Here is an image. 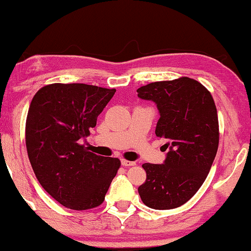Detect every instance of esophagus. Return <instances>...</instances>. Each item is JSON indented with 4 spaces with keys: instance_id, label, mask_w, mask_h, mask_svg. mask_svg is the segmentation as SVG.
I'll return each mask as SVG.
<instances>
[{
    "instance_id": "esophagus-1",
    "label": "esophagus",
    "mask_w": 251,
    "mask_h": 251,
    "mask_svg": "<svg viewBox=\"0 0 251 251\" xmlns=\"http://www.w3.org/2000/svg\"><path fill=\"white\" fill-rule=\"evenodd\" d=\"M121 164L123 166H133L136 163L131 162V161H128V159H121Z\"/></svg>"
}]
</instances>
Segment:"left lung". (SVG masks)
Wrapping results in <instances>:
<instances>
[{
	"instance_id": "1",
	"label": "left lung",
	"mask_w": 251,
	"mask_h": 251,
	"mask_svg": "<svg viewBox=\"0 0 251 251\" xmlns=\"http://www.w3.org/2000/svg\"><path fill=\"white\" fill-rule=\"evenodd\" d=\"M159 111L155 133L169 151L163 164H143L147 177L138 188L141 201L154 209L180 207L206 180L219 148V119L210 93L188 77L156 81L137 89Z\"/></svg>"
}]
</instances>
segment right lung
Instances as JSON below:
<instances>
[{
  "label": "right lung",
  "instance_id": "add662e5",
  "mask_svg": "<svg viewBox=\"0 0 251 251\" xmlns=\"http://www.w3.org/2000/svg\"><path fill=\"white\" fill-rule=\"evenodd\" d=\"M115 92L86 83H50L32 97L26 121L29 161L41 186L70 209L100 206L121 165L119 158L80 145Z\"/></svg>",
  "mask_w": 251,
  "mask_h": 251
}]
</instances>
